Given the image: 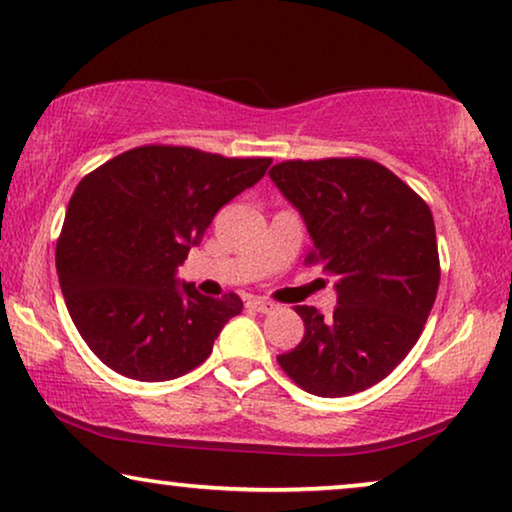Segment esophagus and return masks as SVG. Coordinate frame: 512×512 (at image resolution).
Wrapping results in <instances>:
<instances>
[{
    "label": "esophagus",
    "instance_id": "esophagus-1",
    "mask_svg": "<svg viewBox=\"0 0 512 512\" xmlns=\"http://www.w3.org/2000/svg\"><path fill=\"white\" fill-rule=\"evenodd\" d=\"M247 307H251V310H256V312H272V310H277V305L272 303V300H268V298H249L247 300Z\"/></svg>",
    "mask_w": 512,
    "mask_h": 512
}]
</instances>
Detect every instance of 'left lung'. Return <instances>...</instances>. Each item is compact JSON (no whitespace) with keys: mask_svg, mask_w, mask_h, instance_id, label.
I'll list each match as a JSON object with an SVG mask.
<instances>
[{"mask_svg":"<svg viewBox=\"0 0 512 512\" xmlns=\"http://www.w3.org/2000/svg\"><path fill=\"white\" fill-rule=\"evenodd\" d=\"M270 179L303 214L314 247L307 265L338 277V307L324 319L298 305L305 335L277 356L314 396H352L384 380L424 331L440 284L431 209L370 158L284 160Z\"/></svg>","mask_w":512,"mask_h":512,"instance_id":"left-lung-1","label":"left lung"}]
</instances>
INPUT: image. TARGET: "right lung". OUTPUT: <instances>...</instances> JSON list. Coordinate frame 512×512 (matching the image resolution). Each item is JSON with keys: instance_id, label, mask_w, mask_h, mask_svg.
Listing matches in <instances>:
<instances>
[{"instance_id": "add662e5", "label": "right lung", "mask_w": 512, "mask_h": 512, "mask_svg": "<svg viewBox=\"0 0 512 512\" xmlns=\"http://www.w3.org/2000/svg\"><path fill=\"white\" fill-rule=\"evenodd\" d=\"M272 158H226L146 144L86 174L67 205L55 268L76 331L104 366L165 382L198 368L242 312L174 282L216 212L254 186Z\"/></svg>"}]
</instances>
